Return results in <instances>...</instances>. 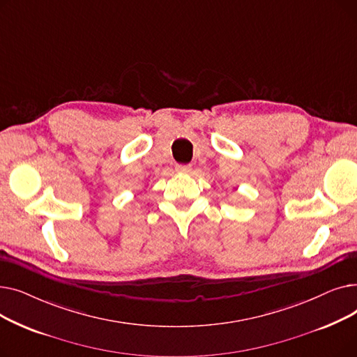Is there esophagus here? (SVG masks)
<instances>
[{
	"label": "esophagus",
	"instance_id": "esophagus-1",
	"mask_svg": "<svg viewBox=\"0 0 357 357\" xmlns=\"http://www.w3.org/2000/svg\"><path fill=\"white\" fill-rule=\"evenodd\" d=\"M191 165H176V171L182 172V174H188L191 172Z\"/></svg>",
	"mask_w": 357,
	"mask_h": 357
}]
</instances>
